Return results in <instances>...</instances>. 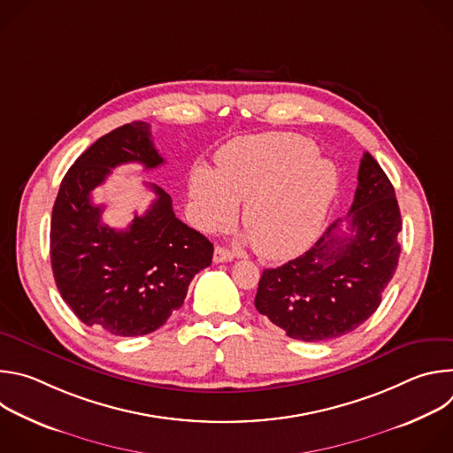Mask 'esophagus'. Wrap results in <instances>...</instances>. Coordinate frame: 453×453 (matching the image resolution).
Returning <instances> with one entry per match:
<instances>
[{
    "instance_id": "1",
    "label": "esophagus",
    "mask_w": 453,
    "mask_h": 453,
    "mask_svg": "<svg viewBox=\"0 0 453 453\" xmlns=\"http://www.w3.org/2000/svg\"><path fill=\"white\" fill-rule=\"evenodd\" d=\"M234 257V254L231 250H227L226 247H215V252H213V262L215 264H222V262H231Z\"/></svg>"
}]
</instances>
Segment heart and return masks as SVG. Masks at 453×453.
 <instances>
[{"mask_svg":"<svg viewBox=\"0 0 453 453\" xmlns=\"http://www.w3.org/2000/svg\"><path fill=\"white\" fill-rule=\"evenodd\" d=\"M311 140L271 133L236 140L217 156V166H199L189 177V196L201 227L229 224L236 203L256 252L287 260L306 249L326 220L339 189V172L315 156Z\"/></svg>","mask_w":453,"mask_h":453,"instance_id":"b5f03b06","label":"heart"}]
</instances>
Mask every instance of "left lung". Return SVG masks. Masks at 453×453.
Returning a JSON list of instances; mask_svg holds the SVG:
<instances>
[{"instance_id":"left-lung-1","label":"left lung","mask_w":453,"mask_h":453,"mask_svg":"<svg viewBox=\"0 0 453 453\" xmlns=\"http://www.w3.org/2000/svg\"><path fill=\"white\" fill-rule=\"evenodd\" d=\"M402 231L395 188L365 152L348 217L296 260L265 269L254 306L292 339L328 341L358 328L393 280Z\"/></svg>"}]
</instances>
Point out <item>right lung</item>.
<instances>
[{
	"label": "right lung",
	"mask_w": 453,
	"mask_h": 453,
	"mask_svg": "<svg viewBox=\"0 0 453 453\" xmlns=\"http://www.w3.org/2000/svg\"><path fill=\"white\" fill-rule=\"evenodd\" d=\"M165 163L150 125L133 121L96 140L64 175L51 211L50 257L57 288L88 326L136 337L161 328L184 303L196 274L211 265L213 243L180 222L168 193L149 184L156 201L127 229L102 222L91 193L111 170Z\"/></svg>",
	"instance_id": "1"
}]
</instances>
